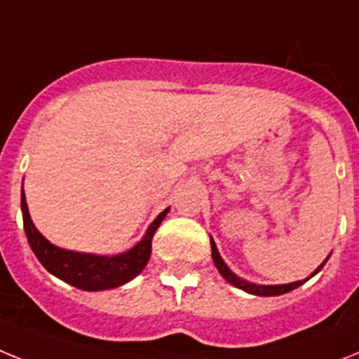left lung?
<instances>
[{
    "label": "left lung",
    "mask_w": 359,
    "mask_h": 359,
    "mask_svg": "<svg viewBox=\"0 0 359 359\" xmlns=\"http://www.w3.org/2000/svg\"><path fill=\"white\" fill-rule=\"evenodd\" d=\"M212 257H213V263H215V266L219 268V272H221V276L224 277L226 281L231 283V285H236V287L241 288V290H246V292H250V294H255V296H281V294H287V292L294 290V288H297L303 285V281L288 283V285H254V283L245 281V279L237 277L236 273L231 272L230 268L226 266V263L222 261L221 255H219V250H217V246L213 241H212ZM319 270H321V266H319L316 272H319Z\"/></svg>",
    "instance_id": "obj_1"
}]
</instances>
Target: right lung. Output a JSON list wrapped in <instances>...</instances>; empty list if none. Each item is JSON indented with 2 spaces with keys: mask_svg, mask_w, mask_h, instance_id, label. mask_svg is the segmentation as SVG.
<instances>
[{
  "mask_svg": "<svg viewBox=\"0 0 359 359\" xmlns=\"http://www.w3.org/2000/svg\"><path fill=\"white\" fill-rule=\"evenodd\" d=\"M21 213H23V228H25L27 239H29V245L38 261L62 281L69 283L72 287L82 288V290L95 292L120 287L142 272L149 261V255H151L153 236H155L156 228L161 226L168 210H164L156 217L144 239L135 248L126 254L114 255V257L78 254V252H69V250L50 245L32 224L23 191H21Z\"/></svg>",
  "mask_w": 359,
  "mask_h": 359,
  "instance_id": "obj_1",
  "label": "right lung"
}]
</instances>
